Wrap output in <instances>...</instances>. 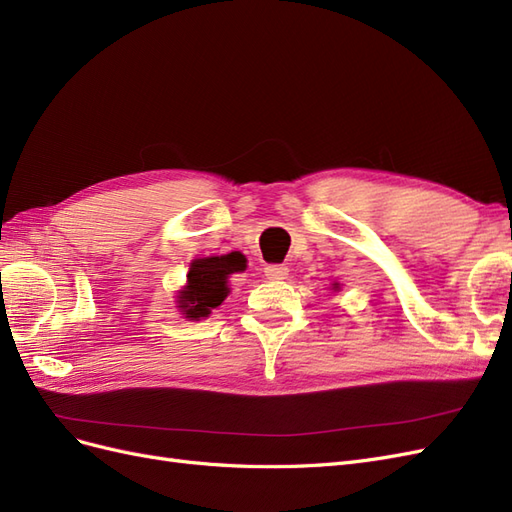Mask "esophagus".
Returning <instances> with one entry per match:
<instances>
[{
    "label": "esophagus",
    "instance_id": "obj_1",
    "mask_svg": "<svg viewBox=\"0 0 512 512\" xmlns=\"http://www.w3.org/2000/svg\"><path fill=\"white\" fill-rule=\"evenodd\" d=\"M265 275L269 277V280H286L288 267L286 265H267Z\"/></svg>",
    "mask_w": 512,
    "mask_h": 512
}]
</instances>
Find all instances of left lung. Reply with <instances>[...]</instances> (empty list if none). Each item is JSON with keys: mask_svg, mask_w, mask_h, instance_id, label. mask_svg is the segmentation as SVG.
Returning a JSON list of instances; mask_svg holds the SVG:
<instances>
[{"mask_svg": "<svg viewBox=\"0 0 512 512\" xmlns=\"http://www.w3.org/2000/svg\"><path fill=\"white\" fill-rule=\"evenodd\" d=\"M339 288V284H333V290H337Z\"/></svg>", "mask_w": 512, "mask_h": 512, "instance_id": "8db88e82", "label": "left lung"}]
</instances>
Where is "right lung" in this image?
I'll use <instances>...</instances> for the list:
<instances>
[{"instance_id": "obj_1", "label": "right lung", "mask_w": 512, "mask_h": 512, "mask_svg": "<svg viewBox=\"0 0 512 512\" xmlns=\"http://www.w3.org/2000/svg\"><path fill=\"white\" fill-rule=\"evenodd\" d=\"M239 271H245V258L239 252L196 258L188 271V284L177 297L183 316L190 320L207 318L211 309L220 307L228 297V277Z\"/></svg>"}]
</instances>
